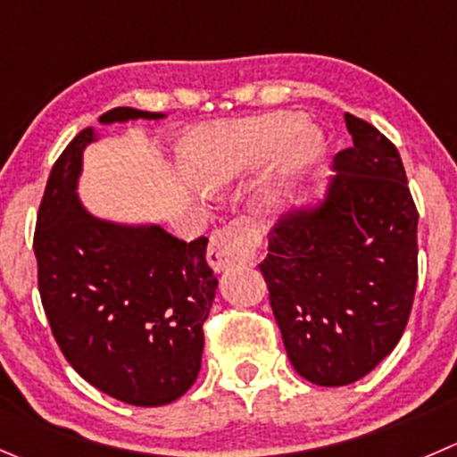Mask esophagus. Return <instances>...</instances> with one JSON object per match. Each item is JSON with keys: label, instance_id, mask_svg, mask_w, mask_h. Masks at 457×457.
<instances>
[{"label": "esophagus", "instance_id": "1", "mask_svg": "<svg viewBox=\"0 0 457 457\" xmlns=\"http://www.w3.org/2000/svg\"><path fill=\"white\" fill-rule=\"evenodd\" d=\"M259 243L261 232L254 223L245 219L232 220L212 237L210 247H207V263L216 272H223L232 265L247 263L254 259Z\"/></svg>", "mask_w": 457, "mask_h": 457}]
</instances>
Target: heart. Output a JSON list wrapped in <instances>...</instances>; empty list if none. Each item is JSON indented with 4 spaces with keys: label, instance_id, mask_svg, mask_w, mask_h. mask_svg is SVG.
<instances>
[{
    "label": "heart",
    "instance_id": "1",
    "mask_svg": "<svg viewBox=\"0 0 457 457\" xmlns=\"http://www.w3.org/2000/svg\"><path fill=\"white\" fill-rule=\"evenodd\" d=\"M319 138L296 113H270L245 122L201 131L185 143L187 171L207 187H220L259 171L281 154L283 174L292 176L317 156Z\"/></svg>",
    "mask_w": 457,
    "mask_h": 457
}]
</instances>
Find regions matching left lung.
Returning a JSON list of instances; mask_svg holds the SVG:
<instances>
[{
  "instance_id": "1",
  "label": "left lung",
  "mask_w": 457,
  "mask_h": 457,
  "mask_svg": "<svg viewBox=\"0 0 457 457\" xmlns=\"http://www.w3.org/2000/svg\"><path fill=\"white\" fill-rule=\"evenodd\" d=\"M353 147L337 154L321 210L292 212L259 263L296 373L346 386L397 346L418 286V207L395 145L346 113Z\"/></svg>"
}]
</instances>
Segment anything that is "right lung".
Listing matches in <instances>:
<instances>
[{"mask_svg": "<svg viewBox=\"0 0 457 457\" xmlns=\"http://www.w3.org/2000/svg\"><path fill=\"white\" fill-rule=\"evenodd\" d=\"M161 113L116 106L100 122ZM82 129L48 176L33 250L44 312L66 361L106 395L162 406L192 388L201 370L203 323L219 281L207 238L180 241L161 228H120L93 219L75 196Z\"/></svg>", "mask_w": 457, "mask_h": 457, "instance_id": "1", "label": "right lung"}]
</instances>
